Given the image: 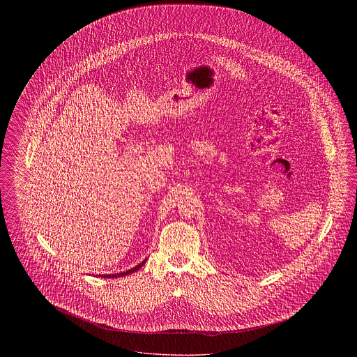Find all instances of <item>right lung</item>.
Segmentation results:
<instances>
[{
	"label": "right lung",
	"mask_w": 357,
	"mask_h": 357,
	"mask_svg": "<svg viewBox=\"0 0 357 357\" xmlns=\"http://www.w3.org/2000/svg\"><path fill=\"white\" fill-rule=\"evenodd\" d=\"M146 261H147V258L143 259L139 265H136L135 268H132V269H130V271H127V272L115 273V274H102V277H104V278H118V277H124V275H127V274H131V273L139 271V269L146 264Z\"/></svg>",
	"instance_id": "right-lung-1"
}]
</instances>
